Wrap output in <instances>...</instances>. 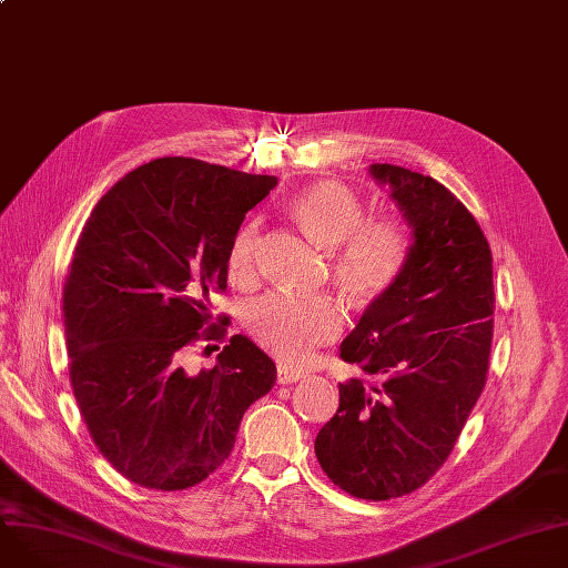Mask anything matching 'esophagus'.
Instances as JSON below:
<instances>
[{
  "instance_id": "34e87169",
  "label": "esophagus",
  "mask_w": 568,
  "mask_h": 568,
  "mask_svg": "<svg viewBox=\"0 0 568 568\" xmlns=\"http://www.w3.org/2000/svg\"><path fill=\"white\" fill-rule=\"evenodd\" d=\"M304 379V373H296V371H290L285 366H278V373H276V382L278 384H296Z\"/></svg>"
}]
</instances>
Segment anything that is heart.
Masks as SVG:
<instances>
[{"mask_svg": "<svg viewBox=\"0 0 568 568\" xmlns=\"http://www.w3.org/2000/svg\"><path fill=\"white\" fill-rule=\"evenodd\" d=\"M290 212L322 248L336 251L334 266L343 287L373 300L392 285L407 260L409 230L398 219L366 221V204L349 186L317 182L296 193ZM257 223L239 230L227 251V274L236 283L253 278ZM244 324L257 345L292 368L306 366L320 345L341 332L336 308L324 300L272 292L244 308Z\"/></svg>", "mask_w": 568, "mask_h": 568, "instance_id": "obj_1", "label": "heart"}]
</instances>
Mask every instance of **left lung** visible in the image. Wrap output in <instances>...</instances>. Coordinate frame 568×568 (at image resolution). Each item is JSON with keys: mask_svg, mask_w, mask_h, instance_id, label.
Instances as JSON below:
<instances>
[{"mask_svg": "<svg viewBox=\"0 0 568 568\" xmlns=\"http://www.w3.org/2000/svg\"><path fill=\"white\" fill-rule=\"evenodd\" d=\"M412 230L407 260L341 345L375 384L347 379L315 437L329 479L359 499L422 488L479 400L493 343V255L467 206L433 176L373 163Z\"/></svg>", "mask_w": 568, "mask_h": 568, "instance_id": "1", "label": "left lung"}]
</instances>
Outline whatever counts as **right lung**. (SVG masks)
Segmentation results:
<instances>
[{
	"instance_id": "obj_1",
	"label": "right lung",
	"mask_w": 568,
	"mask_h": 568,
	"mask_svg": "<svg viewBox=\"0 0 568 568\" xmlns=\"http://www.w3.org/2000/svg\"><path fill=\"white\" fill-rule=\"evenodd\" d=\"M278 179L184 156L149 161L99 200L64 285L73 394L103 458L129 481L184 490L219 469L276 364L236 334L212 371L191 373L197 341L225 334L209 294L227 251ZM209 347V345H206Z\"/></svg>"
}]
</instances>
